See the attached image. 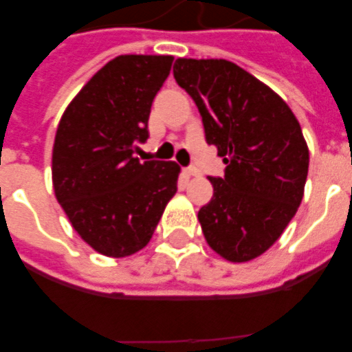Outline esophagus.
<instances>
[{
    "label": "esophagus",
    "mask_w": 352,
    "mask_h": 352,
    "mask_svg": "<svg viewBox=\"0 0 352 352\" xmlns=\"http://www.w3.org/2000/svg\"><path fill=\"white\" fill-rule=\"evenodd\" d=\"M182 173H184V177H188V179H190V177H197L199 170H195V168H184V170H182Z\"/></svg>",
    "instance_id": "1"
}]
</instances>
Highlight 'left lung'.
<instances>
[{"label": "left lung", "instance_id": "8db88e82", "mask_svg": "<svg viewBox=\"0 0 352 352\" xmlns=\"http://www.w3.org/2000/svg\"><path fill=\"white\" fill-rule=\"evenodd\" d=\"M173 76L203 117L206 142L226 164L208 177L214 197L199 210L210 248L223 259H256L298 212L309 173V146L287 102L228 60L177 58Z\"/></svg>", "mask_w": 352, "mask_h": 352}]
</instances>
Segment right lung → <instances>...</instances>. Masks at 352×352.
Segmentation results:
<instances>
[{"label": "right lung", "instance_id": "obj_1", "mask_svg": "<svg viewBox=\"0 0 352 352\" xmlns=\"http://www.w3.org/2000/svg\"><path fill=\"white\" fill-rule=\"evenodd\" d=\"M173 56L122 54L69 102L52 146V188L76 234L102 256L148 245L177 193L181 166L133 157L148 138L157 91Z\"/></svg>", "mask_w": 352, "mask_h": 352}]
</instances>
